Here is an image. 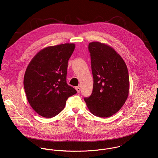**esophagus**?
I'll return each instance as SVG.
<instances>
[{
	"instance_id": "34e87169",
	"label": "esophagus",
	"mask_w": 158,
	"mask_h": 158,
	"mask_svg": "<svg viewBox=\"0 0 158 158\" xmlns=\"http://www.w3.org/2000/svg\"><path fill=\"white\" fill-rule=\"evenodd\" d=\"M75 89L77 90V92H80V90H81V89H80V86H77V87H75Z\"/></svg>"
}]
</instances>
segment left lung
Segmentation results:
<instances>
[{
	"label": "left lung",
	"mask_w": 158,
	"mask_h": 158,
	"mask_svg": "<svg viewBox=\"0 0 158 158\" xmlns=\"http://www.w3.org/2000/svg\"><path fill=\"white\" fill-rule=\"evenodd\" d=\"M93 90L85 98L93 115L109 117L119 111L129 94L130 80L127 66L112 47L97 41L89 44Z\"/></svg>",
	"instance_id": "1"
}]
</instances>
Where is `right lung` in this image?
I'll list each match as a JSON object with an SVG mask.
<instances>
[{
	"label": "right lung",
	"instance_id": "right-lung-1",
	"mask_svg": "<svg viewBox=\"0 0 158 158\" xmlns=\"http://www.w3.org/2000/svg\"><path fill=\"white\" fill-rule=\"evenodd\" d=\"M75 45L66 43L41 49L26 69L23 86L27 98L39 115L51 118L61 113L68 97L77 90L68 85V61Z\"/></svg>",
	"mask_w": 158,
	"mask_h": 158
}]
</instances>
